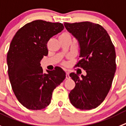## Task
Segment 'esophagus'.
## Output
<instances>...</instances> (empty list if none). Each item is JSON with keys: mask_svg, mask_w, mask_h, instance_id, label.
<instances>
[{"mask_svg": "<svg viewBox=\"0 0 126 126\" xmlns=\"http://www.w3.org/2000/svg\"><path fill=\"white\" fill-rule=\"evenodd\" d=\"M70 76L69 75V73L68 72H66V79H70Z\"/></svg>", "mask_w": 126, "mask_h": 126, "instance_id": "obj_1", "label": "esophagus"}]
</instances>
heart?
Wrapping results in <instances>:
<instances>
[{"label": "heart", "mask_w": 126, "mask_h": 126, "mask_svg": "<svg viewBox=\"0 0 126 126\" xmlns=\"http://www.w3.org/2000/svg\"><path fill=\"white\" fill-rule=\"evenodd\" d=\"M60 37H71V35H70V33L65 32L62 33L60 36Z\"/></svg>", "instance_id": "b5f03b06"}]
</instances>
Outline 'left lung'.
<instances>
[{"label":"left lung","instance_id":"obj_1","mask_svg":"<svg viewBox=\"0 0 126 126\" xmlns=\"http://www.w3.org/2000/svg\"><path fill=\"white\" fill-rule=\"evenodd\" d=\"M66 30L78 40L81 60L75 65L86 75L70 73L75 82L69 94L73 106L81 110H90L100 105L109 93L116 70V51L111 38L100 25L90 22L69 23Z\"/></svg>","mask_w":126,"mask_h":126}]
</instances>
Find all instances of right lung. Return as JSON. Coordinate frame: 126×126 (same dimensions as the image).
<instances>
[{"label": "right lung", "instance_id": "1", "mask_svg": "<svg viewBox=\"0 0 126 126\" xmlns=\"http://www.w3.org/2000/svg\"><path fill=\"white\" fill-rule=\"evenodd\" d=\"M64 26L37 20L28 23L14 35L7 53L8 75L18 101L26 108L40 110L51 103L54 89L65 79V72L56 66L44 73L40 61L48 53L47 43Z\"/></svg>", "mask_w": 126, "mask_h": 126}]
</instances>
